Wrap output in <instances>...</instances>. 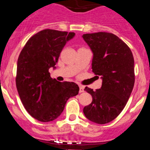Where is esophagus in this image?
<instances>
[{"mask_svg":"<svg viewBox=\"0 0 150 150\" xmlns=\"http://www.w3.org/2000/svg\"><path fill=\"white\" fill-rule=\"evenodd\" d=\"M79 93H82L84 91V87L82 86H79Z\"/></svg>","mask_w":150,"mask_h":150,"instance_id":"esophagus-1","label":"esophagus"}]
</instances>
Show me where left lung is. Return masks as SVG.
I'll use <instances>...</instances> for the list:
<instances>
[{
  "instance_id": "8db88e82",
  "label": "left lung",
  "mask_w": 150,
  "mask_h": 150,
  "mask_svg": "<svg viewBox=\"0 0 150 150\" xmlns=\"http://www.w3.org/2000/svg\"><path fill=\"white\" fill-rule=\"evenodd\" d=\"M83 38L93 52L92 72L102 79L99 89L85 88L92 101L83 108V112L90 121L106 124L120 114L132 94L134 57L128 45L112 33L85 34Z\"/></svg>"
}]
</instances>
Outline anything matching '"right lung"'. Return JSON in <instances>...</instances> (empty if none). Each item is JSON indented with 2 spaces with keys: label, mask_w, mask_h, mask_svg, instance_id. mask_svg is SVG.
<instances>
[{
  "label": "right lung",
  "mask_w": 150,
  "mask_h": 150,
  "mask_svg": "<svg viewBox=\"0 0 150 150\" xmlns=\"http://www.w3.org/2000/svg\"><path fill=\"white\" fill-rule=\"evenodd\" d=\"M74 32L45 29L32 36L21 51L17 62L16 84L27 112L38 121L48 122L59 117L66 102L79 93L73 82H60L50 76L66 43Z\"/></svg>",
  "instance_id": "right-lung-1"
}]
</instances>
